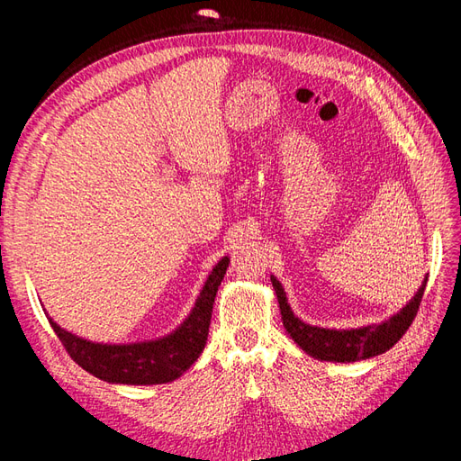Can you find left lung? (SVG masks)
<instances>
[{"instance_id":"8db88e82","label":"left lung","mask_w":461,"mask_h":461,"mask_svg":"<svg viewBox=\"0 0 461 461\" xmlns=\"http://www.w3.org/2000/svg\"><path fill=\"white\" fill-rule=\"evenodd\" d=\"M271 283L276 292L278 308H281L283 325L288 330L292 340H294L305 354H310L317 359L340 361V364H346V361H357L379 356L390 350V348L406 334V330L413 323L417 312H420L421 298L427 286V276L421 288L417 290L413 300H410L406 308H402L396 315H393L381 325H367L350 330H332L305 325L303 321H300L292 313L286 300V292L281 286V283H278L275 276H271Z\"/></svg>"}]
</instances>
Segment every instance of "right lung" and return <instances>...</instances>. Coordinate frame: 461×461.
<instances>
[{"label": "right lung", "mask_w": 461, "mask_h": 461, "mask_svg": "<svg viewBox=\"0 0 461 461\" xmlns=\"http://www.w3.org/2000/svg\"><path fill=\"white\" fill-rule=\"evenodd\" d=\"M229 267V258H222L207 276L200 298L188 319L173 334L159 340L109 346L94 344L63 330L50 319L67 354L75 364L107 383L119 384H163L178 379L203 350L219 285Z\"/></svg>", "instance_id": "add662e5"}]
</instances>
